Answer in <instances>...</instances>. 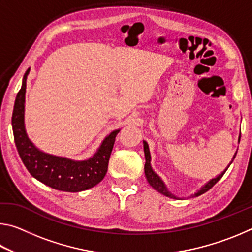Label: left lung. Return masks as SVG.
Returning a JSON list of instances; mask_svg holds the SVG:
<instances>
[{
	"mask_svg": "<svg viewBox=\"0 0 252 252\" xmlns=\"http://www.w3.org/2000/svg\"><path fill=\"white\" fill-rule=\"evenodd\" d=\"M143 149H144V156H146V164H144V173H146V178H147V180H148V182L150 183V186L153 188V189L155 190H157L158 192H160V193H162L163 195H165V197H169V198H171V199H177V197L176 195H173L171 192H170V191L167 189V187H165V185L163 183V181L161 180L160 179V177L158 176V174L153 171L152 170V168H151V156H150V150H149V146H148V143L146 142V141H143ZM237 155V153H236ZM236 155H234V157H233V159L234 158H236ZM232 162H230V164H231ZM229 164V165H230ZM229 165H228V168H229ZM227 168V169H228ZM227 169L224 170V171L221 173V174H219L218 177H216V178H213V179H211L210 181H209L207 185H204L201 189H200L197 193H194L193 194V197H198V195H201L202 193H204V192H207L208 190H210L211 188L216 185L217 182H218L221 178H222V176L224 174V172L227 171Z\"/></svg>",
	"mask_w": 252,
	"mask_h": 252,
	"instance_id": "1",
	"label": "left lung"
}]
</instances>
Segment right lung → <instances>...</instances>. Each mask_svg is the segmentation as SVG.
Listing matches in <instances>:
<instances>
[{
  "label": "right lung",
  "mask_w": 252,
  "mask_h": 252,
  "mask_svg": "<svg viewBox=\"0 0 252 252\" xmlns=\"http://www.w3.org/2000/svg\"><path fill=\"white\" fill-rule=\"evenodd\" d=\"M29 72L30 69L23 76L22 87L16 95L12 114L14 142L25 168L36 180L55 190L80 192L96 186L108 171L111 152L120 130L111 132L103 140L95 155L84 161H74L39 150L28 138L24 126L25 89Z\"/></svg>",
  "instance_id": "right-lung-1"
}]
</instances>
